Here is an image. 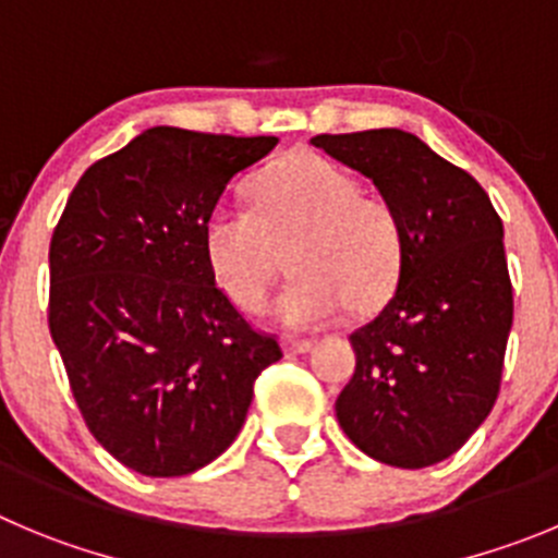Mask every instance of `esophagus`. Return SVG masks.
<instances>
[{"instance_id": "1", "label": "esophagus", "mask_w": 558, "mask_h": 558, "mask_svg": "<svg viewBox=\"0 0 558 558\" xmlns=\"http://www.w3.org/2000/svg\"><path fill=\"white\" fill-rule=\"evenodd\" d=\"M283 350L289 352V355H305V352L314 350V341L311 338H283Z\"/></svg>"}]
</instances>
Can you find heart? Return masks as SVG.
Here are the masks:
<instances>
[{
  "instance_id": "1",
  "label": "heart",
  "mask_w": 558,
  "mask_h": 558,
  "mask_svg": "<svg viewBox=\"0 0 558 558\" xmlns=\"http://www.w3.org/2000/svg\"><path fill=\"white\" fill-rule=\"evenodd\" d=\"M286 247L294 278L275 316L289 327H316L347 303L368 311L390 294L402 269V222L347 168L319 154H294L250 184V208L220 203L203 222L208 269L250 314L267 305Z\"/></svg>"
}]
</instances>
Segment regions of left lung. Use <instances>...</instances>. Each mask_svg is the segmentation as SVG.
Segmentation results:
<instances>
[{
  "mask_svg": "<svg viewBox=\"0 0 558 558\" xmlns=\"http://www.w3.org/2000/svg\"><path fill=\"white\" fill-rule=\"evenodd\" d=\"M311 145L374 181L402 222L393 296L350 336L355 374L336 399L363 454L426 468L465 446L498 399L512 330L504 222L473 175L402 129Z\"/></svg>",
  "mask_w": 558,
  "mask_h": 558,
  "instance_id": "obj_1",
  "label": "left lung"
}]
</instances>
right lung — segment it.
I'll return each instance as SVG.
<instances>
[{
  "mask_svg": "<svg viewBox=\"0 0 558 558\" xmlns=\"http://www.w3.org/2000/svg\"><path fill=\"white\" fill-rule=\"evenodd\" d=\"M278 137L154 126L85 170L49 247V330L98 444L143 476H186L236 440L255 377L283 357L203 253L228 181Z\"/></svg>",
  "mask_w": 558,
  "mask_h": 558,
  "instance_id": "1",
  "label": "right lung"
}]
</instances>
